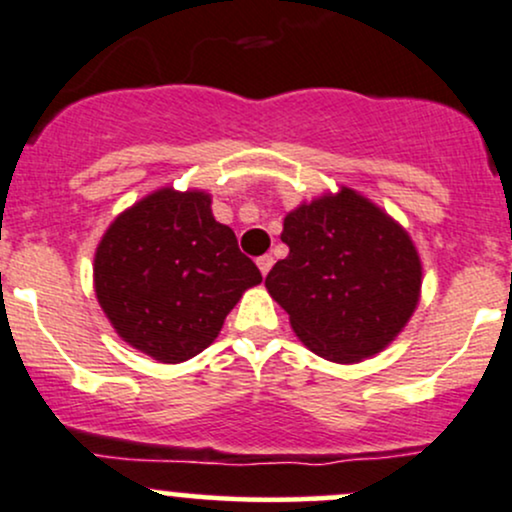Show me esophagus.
Returning <instances> with one entry per match:
<instances>
[{
	"mask_svg": "<svg viewBox=\"0 0 512 512\" xmlns=\"http://www.w3.org/2000/svg\"><path fill=\"white\" fill-rule=\"evenodd\" d=\"M256 266H258V271H261V275H268V271H271V268H273V256L271 254L258 256L256 258Z\"/></svg>",
	"mask_w": 512,
	"mask_h": 512,
	"instance_id": "1",
	"label": "esophagus"
}]
</instances>
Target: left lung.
Returning <instances> with one entry per match:
<instances>
[{
    "mask_svg": "<svg viewBox=\"0 0 512 512\" xmlns=\"http://www.w3.org/2000/svg\"><path fill=\"white\" fill-rule=\"evenodd\" d=\"M280 239L290 254L266 275L300 341L331 363L380 353L404 329L421 292L409 234L350 188L300 205Z\"/></svg>",
    "mask_w": 512,
    "mask_h": 512,
    "instance_id": "left-lung-1",
    "label": "left lung"
}]
</instances>
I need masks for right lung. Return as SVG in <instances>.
<instances>
[{
	"mask_svg": "<svg viewBox=\"0 0 512 512\" xmlns=\"http://www.w3.org/2000/svg\"><path fill=\"white\" fill-rule=\"evenodd\" d=\"M96 297L130 346L159 363L205 350L261 271L212 217L210 195H147L108 227L94 261Z\"/></svg>",
	"mask_w": 512,
	"mask_h": 512,
	"instance_id": "right-lung-1",
	"label": "right lung"
}]
</instances>
